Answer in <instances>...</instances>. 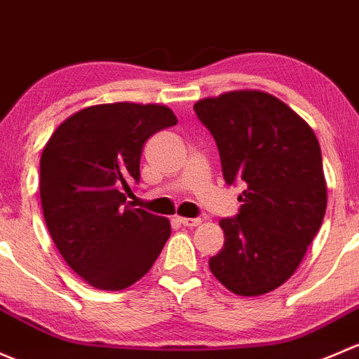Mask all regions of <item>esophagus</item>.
<instances>
[{"label": "esophagus", "instance_id": "1", "mask_svg": "<svg viewBox=\"0 0 359 359\" xmlns=\"http://www.w3.org/2000/svg\"><path fill=\"white\" fill-rule=\"evenodd\" d=\"M178 221L183 226H198V224H202V219L201 217H178Z\"/></svg>", "mask_w": 359, "mask_h": 359}]
</instances>
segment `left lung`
Listing matches in <instances>:
<instances>
[{"label":"left lung","instance_id":"8db88e82","mask_svg":"<svg viewBox=\"0 0 359 359\" xmlns=\"http://www.w3.org/2000/svg\"><path fill=\"white\" fill-rule=\"evenodd\" d=\"M216 140L224 181L242 184L235 217L212 275L236 295L268 294L301 264L327 209V183L315 133L289 105L257 90L228 91L194 105Z\"/></svg>","mask_w":359,"mask_h":359}]
</instances>
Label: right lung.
Masks as SVG:
<instances>
[{"label":"right lung","mask_w":359,"mask_h":359,"mask_svg":"<svg viewBox=\"0 0 359 359\" xmlns=\"http://www.w3.org/2000/svg\"><path fill=\"white\" fill-rule=\"evenodd\" d=\"M178 123L155 103H103L72 114L41 154L39 194L48 231L91 287L124 290L149 273L171 235L168 217L126 204L140 181L143 145Z\"/></svg>","instance_id":"right-lung-1"}]
</instances>
